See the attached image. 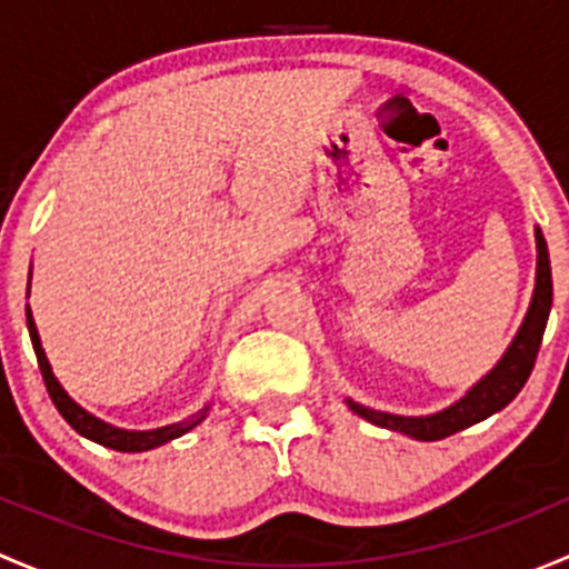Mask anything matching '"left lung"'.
<instances>
[{
  "instance_id": "left-lung-1",
  "label": "left lung",
  "mask_w": 569,
  "mask_h": 569,
  "mask_svg": "<svg viewBox=\"0 0 569 569\" xmlns=\"http://www.w3.org/2000/svg\"><path fill=\"white\" fill-rule=\"evenodd\" d=\"M537 237V286H533V297L529 313H526L523 325H520L518 336L512 338L503 358L492 366L490 375L481 377L460 401H455L446 410L432 412V416H393V412L371 410V407L358 405V401L347 399L349 410L358 412L360 418L371 421L375 427L393 429V432L410 435L416 440H443L449 435L460 432L465 427L485 421L492 412L503 410L520 388L529 380L533 360H537L539 343H542L545 325H548L550 302H553V280H550V258L548 244H545L542 231H533Z\"/></svg>"
}]
</instances>
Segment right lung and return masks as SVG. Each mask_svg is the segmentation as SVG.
Instances as JSON below:
<instances>
[{"label":"right lung","instance_id":"obj_1","mask_svg":"<svg viewBox=\"0 0 569 569\" xmlns=\"http://www.w3.org/2000/svg\"><path fill=\"white\" fill-rule=\"evenodd\" d=\"M27 327H30L32 349H36L40 375H43L46 391H49L51 401H54V407L60 410V416L66 418V421L71 423L79 435H82V438L93 440V443H101V446H107V449H114V451H129V455L131 451L157 449V446L170 443V440L181 438V435H187L189 429L198 427V423L206 418V412H209V405H206L203 410H198L194 416L183 418V421L170 423V427H162V429H148V432H129V429L112 427V423L101 421V418H96L93 412H88L84 407H79L71 396L62 391V386L57 382V377L51 375V366H49V360H46L43 347H40V336H38L36 319H32V313H30V306H27Z\"/></svg>","mask_w":569,"mask_h":569}]
</instances>
